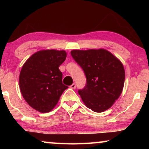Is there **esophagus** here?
<instances>
[{"label": "esophagus", "mask_w": 149, "mask_h": 149, "mask_svg": "<svg viewBox=\"0 0 149 149\" xmlns=\"http://www.w3.org/2000/svg\"><path fill=\"white\" fill-rule=\"evenodd\" d=\"M70 88H71V89H75V88H76V85H75V84H73L72 85H70Z\"/></svg>", "instance_id": "obj_1"}]
</instances>
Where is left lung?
<instances>
[{
  "mask_svg": "<svg viewBox=\"0 0 149 149\" xmlns=\"http://www.w3.org/2000/svg\"><path fill=\"white\" fill-rule=\"evenodd\" d=\"M71 55L86 76L85 86L78 90L83 102L96 112L110 108L119 98L124 85L122 62L104 49L74 50Z\"/></svg>",
  "mask_w": 149,
  "mask_h": 149,
  "instance_id": "1",
  "label": "left lung"
}]
</instances>
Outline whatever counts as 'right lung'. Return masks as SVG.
Segmentation results:
<instances>
[{
	"instance_id": "right-lung-1",
	"label": "right lung",
	"mask_w": 149,
	"mask_h": 149,
	"mask_svg": "<svg viewBox=\"0 0 149 149\" xmlns=\"http://www.w3.org/2000/svg\"><path fill=\"white\" fill-rule=\"evenodd\" d=\"M67 54L64 50H41L25 62L19 77L22 95L28 104L42 113L51 111L64 90L59 66Z\"/></svg>"
}]
</instances>
